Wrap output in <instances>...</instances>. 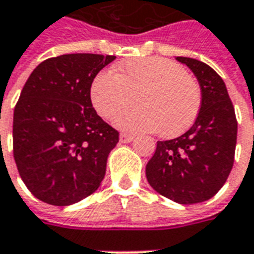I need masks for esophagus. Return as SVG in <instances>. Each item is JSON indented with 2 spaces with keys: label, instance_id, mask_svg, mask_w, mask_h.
Returning <instances> with one entry per match:
<instances>
[{
  "label": "esophagus",
  "instance_id": "1",
  "mask_svg": "<svg viewBox=\"0 0 254 254\" xmlns=\"http://www.w3.org/2000/svg\"><path fill=\"white\" fill-rule=\"evenodd\" d=\"M119 139L122 143H129V142H132V140H134V136L128 134H120Z\"/></svg>",
  "mask_w": 254,
  "mask_h": 254
}]
</instances>
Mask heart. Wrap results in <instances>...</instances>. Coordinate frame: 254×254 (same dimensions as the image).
I'll return each instance as SVG.
<instances>
[{
  "mask_svg": "<svg viewBox=\"0 0 254 254\" xmlns=\"http://www.w3.org/2000/svg\"><path fill=\"white\" fill-rule=\"evenodd\" d=\"M126 132H158L173 138L193 125L201 107V90L183 66L160 57L136 58L101 71L90 86V100L97 114L114 119Z\"/></svg>",
  "mask_w": 254,
  "mask_h": 254,
  "instance_id": "heart-1",
  "label": "heart"
}]
</instances>
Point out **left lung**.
I'll use <instances>...</instances> for the list:
<instances>
[{"mask_svg":"<svg viewBox=\"0 0 254 254\" xmlns=\"http://www.w3.org/2000/svg\"><path fill=\"white\" fill-rule=\"evenodd\" d=\"M195 74L201 90V107L187 132L158 140L146 165L153 190L180 204L211 199L230 175L237 143V119L223 79L197 59L177 57Z\"/></svg>","mask_w":254,"mask_h":254,"instance_id":"8db88e82","label":"left lung"}]
</instances>
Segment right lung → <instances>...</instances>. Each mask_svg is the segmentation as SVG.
Segmentation results:
<instances>
[{"label":"right lung","instance_id":"add662e5","mask_svg":"<svg viewBox=\"0 0 254 254\" xmlns=\"http://www.w3.org/2000/svg\"><path fill=\"white\" fill-rule=\"evenodd\" d=\"M114 55L64 54L46 59L24 85L13 115V155L32 195L70 205L101 184L119 132L90 100L94 77Z\"/></svg>","mask_w":254,"mask_h":254}]
</instances>
